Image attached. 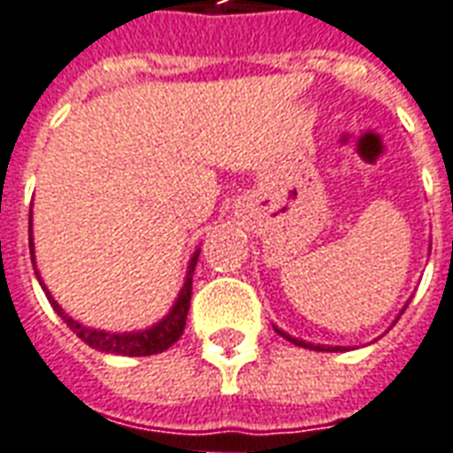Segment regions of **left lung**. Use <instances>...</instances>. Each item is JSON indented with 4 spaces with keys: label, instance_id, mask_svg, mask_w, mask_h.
Masks as SVG:
<instances>
[{
    "label": "left lung",
    "instance_id": "obj_1",
    "mask_svg": "<svg viewBox=\"0 0 453 453\" xmlns=\"http://www.w3.org/2000/svg\"><path fill=\"white\" fill-rule=\"evenodd\" d=\"M406 305H403V311H406ZM403 311H401V312H403ZM401 312H399V315H401ZM396 319H399V318H396ZM274 329H277V334H281L284 339H288L291 343H296V346H303V349H311V351H346V346H325V343H311V342H303V339H296V336L287 334L284 329H279V327H274Z\"/></svg>",
    "mask_w": 453,
    "mask_h": 453
}]
</instances>
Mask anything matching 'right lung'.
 Wrapping results in <instances>:
<instances>
[{"mask_svg":"<svg viewBox=\"0 0 453 453\" xmlns=\"http://www.w3.org/2000/svg\"><path fill=\"white\" fill-rule=\"evenodd\" d=\"M28 243H30V260H33V270H35V277L40 281V287L47 294V301L52 303L54 312L59 315L66 327L83 339L88 346H93L97 351L104 353H117V356H152V353L166 351L172 343L179 342V336L183 334V327H186V318H188V305H190V294H193V272H196V265H198L200 248L193 253L188 263V272H186V281H183L181 291H179V298L172 305V311L166 312L165 318L159 319L157 325H152L148 329H138V332H104V329H93L85 327L83 322H78L71 315L64 312L57 301L50 294V288L45 287V281L40 277L35 265V246H33V214L28 219Z\"/></svg>","mask_w":453,"mask_h":453,"instance_id":"obj_1","label":"right lung"}]
</instances>
